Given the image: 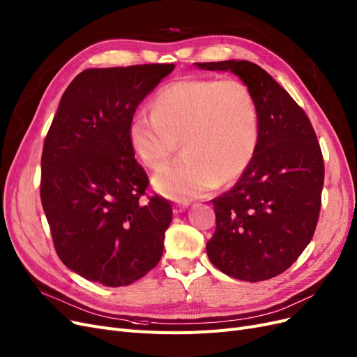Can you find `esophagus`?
I'll return each mask as SVG.
<instances>
[{
  "mask_svg": "<svg viewBox=\"0 0 357 357\" xmlns=\"http://www.w3.org/2000/svg\"><path fill=\"white\" fill-rule=\"evenodd\" d=\"M187 206H188V203H185V202H183V203H176L175 207H174V212L175 213H182L183 210L187 208Z\"/></svg>",
  "mask_w": 357,
  "mask_h": 357,
  "instance_id": "esophagus-1",
  "label": "esophagus"
}]
</instances>
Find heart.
<instances>
[{"instance_id": "heart-1", "label": "heart", "mask_w": 357, "mask_h": 357, "mask_svg": "<svg viewBox=\"0 0 357 357\" xmlns=\"http://www.w3.org/2000/svg\"><path fill=\"white\" fill-rule=\"evenodd\" d=\"M128 138L141 163L154 172L155 187L187 202L235 181L252 163L259 144V112L253 92L240 79L188 76L163 86L153 112L130 117Z\"/></svg>"}]
</instances>
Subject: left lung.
Wrapping results in <instances>:
<instances>
[{"instance_id":"obj_1","label":"left lung","mask_w":357,"mask_h":357,"mask_svg":"<svg viewBox=\"0 0 357 357\" xmlns=\"http://www.w3.org/2000/svg\"><path fill=\"white\" fill-rule=\"evenodd\" d=\"M195 64L240 76L259 112L252 163L229 191L212 200L216 229L207 256L232 278L271 280L298 259L318 225L325 175L319 141L305 110L260 66L245 60Z\"/></svg>"}]
</instances>
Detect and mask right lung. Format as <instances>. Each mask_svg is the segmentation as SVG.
Listing matches in <instances>:
<instances>
[{"mask_svg":"<svg viewBox=\"0 0 357 357\" xmlns=\"http://www.w3.org/2000/svg\"><path fill=\"white\" fill-rule=\"evenodd\" d=\"M175 64L86 69L60 100L44 141L41 203L66 266L107 287L135 282L163 255L172 206L142 197L149 176L128 126Z\"/></svg>","mask_w":357,"mask_h":357,"instance_id":"1","label":"right lung"}]
</instances>
